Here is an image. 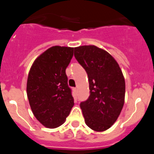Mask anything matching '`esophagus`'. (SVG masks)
Here are the masks:
<instances>
[{"label":"esophagus","mask_w":154,"mask_h":154,"mask_svg":"<svg viewBox=\"0 0 154 154\" xmlns=\"http://www.w3.org/2000/svg\"><path fill=\"white\" fill-rule=\"evenodd\" d=\"M73 91H74V92H77V88H73Z\"/></svg>","instance_id":"34e87169"}]
</instances>
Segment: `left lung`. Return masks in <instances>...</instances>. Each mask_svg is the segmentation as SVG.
<instances>
[{
  "label": "left lung",
  "instance_id": "1",
  "mask_svg": "<svg viewBox=\"0 0 154 154\" xmlns=\"http://www.w3.org/2000/svg\"><path fill=\"white\" fill-rule=\"evenodd\" d=\"M74 56L88 75L90 96L80 103L86 125L95 131L111 127L124 104L125 79L116 61L95 45L74 48Z\"/></svg>",
  "mask_w": 154,
  "mask_h": 154
}]
</instances>
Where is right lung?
I'll use <instances>...</instances> for the list:
<instances>
[{
	"label": "right lung",
	"mask_w": 154,
	"mask_h": 154,
	"mask_svg": "<svg viewBox=\"0 0 154 154\" xmlns=\"http://www.w3.org/2000/svg\"><path fill=\"white\" fill-rule=\"evenodd\" d=\"M73 48L53 46L34 62L28 74L27 95L36 119L48 128L61 126L74 106L65 69Z\"/></svg>",
	"instance_id": "obj_1"
}]
</instances>
